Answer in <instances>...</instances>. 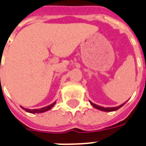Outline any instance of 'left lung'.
Wrapping results in <instances>:
<instances>
[{
	"mask_svg": "<svg viewBox=\"0 0 146 146\" xmlns=\"http://www.w3.org/2000/svg\"><path fill=\"white\" fill-rule=\"evenodd\" d=\"M127 102V101H126ZM125 102V103H126ZM90 104L92 106H93V107L96 108V109H97V110H101V111H104V112H113V111H115V110H119V108H121L122 106H124L125 104V103H122V104H121L120 106H115V107H106V108H104L103 107V106H98L96 105V104H94V103H93L92 102H90Z\"/></svg>",
	"mask_w": 146,
	"mask_h": 146,
	"instance_id": "left-lung-1",
	"label": "left lung"
}]
</instances>
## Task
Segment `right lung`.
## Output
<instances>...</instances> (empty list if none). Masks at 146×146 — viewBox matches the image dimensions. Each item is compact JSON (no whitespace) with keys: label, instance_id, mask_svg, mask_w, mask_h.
<instances>
[{"label":"right lung","instance_id":"1","mask_svg":"<svg viewBox=\"0 0 146 146\" xmlns=\"http://www.w3.org/2000/svg\"><path fill=\"white\" fill-rule=\"evenodd\" d=\"M56 103V102L55 101L54 103H53L52 104H50V105L47 106L40 108V109H35V110H29V109H26V108L22 107V106H21V108H22L23 110H25L26 112H27V113H33V114H35V113H44V112H46V111H48V110H51V109L54 106Z\"/></svg>","mask_w":146,"mask_h":146}]
</instances>
